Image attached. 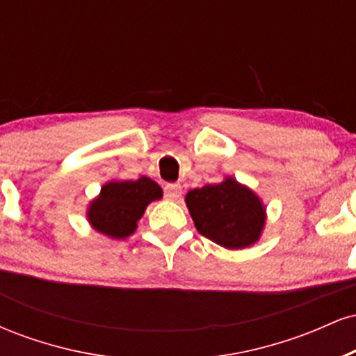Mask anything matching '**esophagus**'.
Returning <instances> with one entry per match:
<instances>
[{"label": "esophagus", "instance_id": "34e87169", "mask_svg": "<svg viewBox=\"0 0 356 356\" xmlns=\"http://www.w3.org/2000/svg\"><path fill=\"white\" fill-rule=\"evenodd\" d=\"M165 197L170 199V201H174V199H179L182 194V187L181 184H175V182H170V184H165Z\"/></svg>", "mask_w": 356, "mask_h": 356}]
</instances>
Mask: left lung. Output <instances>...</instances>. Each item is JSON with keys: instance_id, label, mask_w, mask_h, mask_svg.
<instances>
[{"instance_id": "left-lung-1", "label": "left lung", "mask_w": 356, "mask_h": 356, "mask_svg": "<svg viewBox=\"0 0 356 356\" xmlns=\"http://www.w3.org/2000/svg\"><path fill=\"white\" fill-rule=\"evenodd\" d=\"M186 204L197 231L227 249L254 244L266 218L254 192L234 179L189 191Z\"/></svg>"}]
</instances>
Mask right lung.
Here are the masks:
<instances>
[{
    "instance_id": "add662e5",
    "label": "right lung",
    "mask_w": 356,
    "mask_h": 356,
    "mask_svg": "<svg viewBox=\"0 0 356 356\" xmlns=\"http://www.w3.org/2000/svg\"><path fill=\"white\" fill-rule=\"evenodd\" d=\"M162 197V189L149 177L138 181L108 182L90 204L88 220L97 231L113 239L132 234L145 207Z\"/></svg>"
}]
</instances>
